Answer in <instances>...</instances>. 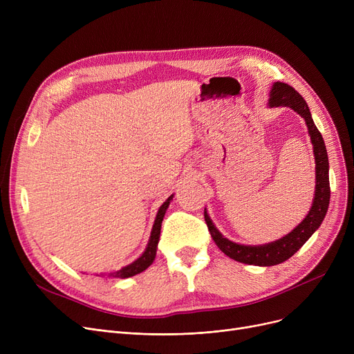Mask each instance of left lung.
Returning a JSON list of instances; mask_svg holds the SVG:
<instances>
[{
	"label": "left lung",
	"mask_w": 354,
	"mask_h": 354,
	"mask_svg": "<svg viewBox=\"0 0 354 354\" xmlns=\"http://www.w3.org/2000/svg\"><path fill=\"white\" fill-rule=\"evenodd\" d=\"M268 106L270 107L287 106L294 111H297V113L306 120L308 135L313 143L314 159H315V192H314V201H313L311 209L308 211L307 216L301 221V224L297 225L290 234L274 241V243L264 244V245H243V244L232 243V241L224 238V235H222L216 230V227L212 224L207 209L203 212L211 236L222 252L228 255L230 258L235 259L238 263L259 266V267L281 264L299 251L306 244V241L315 232V230H319V227L322 225V222L327 214L328 202H330L328 158H327L326 145L322 133L319 132V129L315 127L313 122L310 109L306 100L303 99L300 93L295 88H292L291 86L281 82H275L270 91Z\"/></svg>",
	"instance_id": "8db88e82"
}]
</instances>
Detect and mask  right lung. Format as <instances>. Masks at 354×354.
<instances>
[{"mask_svg": "<svg viewBox=\"0 0 354 354\" xmlns=\"http://www.w3.org/2000/svg\"><path fill=\"white\" fill-rule=\"evenodd\" d=\"M174 195H171L169 198H167L163 203L162 207L159 208L158 211V215H156V219H155V224H153V228H152V232H151V238H149V243H147V247L145 250V252L136 259V261H133L132 264H129L123 268H120L119 271H115V272H110L109 277H115V278H129V277H133L142 271H145L149 266H151L153 263V259L156 257V248H158V243H159V236H160V228H162V221H163V216L166 214V209L167 207H169V203L172 201Z\"/></svg>", "mask_w": 354, "mask_h": 354, "instance_id": "add662e5", "label": "right lung"}]
</instances>
